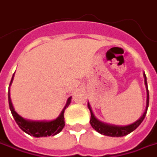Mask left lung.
Masks as SVG:
<instances>
[{"label":"left lung","mask_w":157,"mask_h":157,"mask_svg":"<svg viewBox=\"0 0 157 157\" xmlns=\"http://www.w3.org/2000/svg\"><path fill=\"white\" fill-rule=\"evenodd\" d=\"M143 76H144V82H145V85L147 88V105L146 110L144 113L142 114V116L140 117L138 120H136L135 122H133V124L128 125L125 126H113V125H109L103 123L101 121H99L98 119L95 117V115L93 114V112L91 110V107L90 105V104L88 103V108L90 111V125L91 126L101 134L107 135V136H112V137H121V136H125L128 133H132L134 131L138 126H140V123L143 121V119H145L147 111V107H148V103H149V94H148V90H147V77L145 73H143Z\"/></svg>","instance_id":"1"}]
</instances>
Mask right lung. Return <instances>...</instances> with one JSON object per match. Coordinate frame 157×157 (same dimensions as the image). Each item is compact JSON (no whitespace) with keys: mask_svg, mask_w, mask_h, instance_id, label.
<instances>
[{"mask_svg":"<svg viewBox=\"0 0 157 157\" xmlns=\"http://www.w3.org/2000/svg\"><path fill=\"white\" fill-rule=\"evenodd\" d=\"M14 77V75H13ZM13 77L11 79L10 86L12 83ZM71 97L67 99V105L60 113L59 116L56 119H53L51 121H32V120H27L22 118L19 114H17L13 107L12 102H11L10 96V90H9V105L11 113L16 120L17 124L19 127L25 132L26 133L32 135L34 137H45V136H50V135H55L59 133L65 126V121H64V111L65 109L69 105L71 102Z\"/></svg>","mask_w":157,"mask_h":157,"instance_id":"obj_1","label":"right lung"}]
</instances>
